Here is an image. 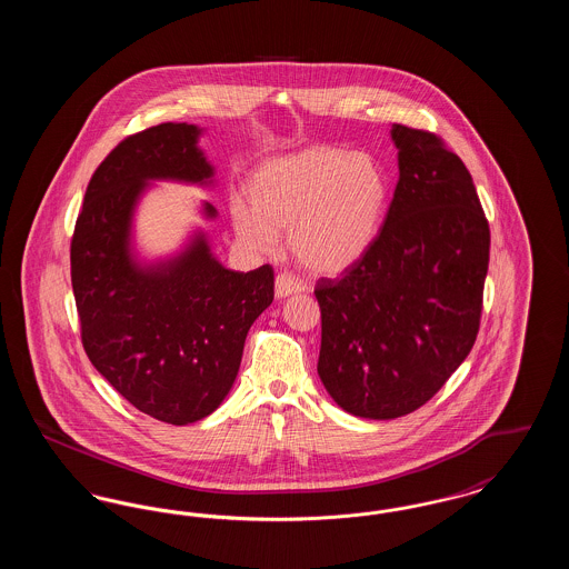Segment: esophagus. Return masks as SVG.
<instances>
[{
    "label": "esophagus",
    "instance_id": "34e87169",
    "mask_svg": "<svg viewBox=\"0 0 569 569\" xmlns=\"http://www.w3.org/2000/svg\"><path fill=\"white\" fill-rule=\"evenodd\" d=\"M302 290H305V286L298 281L295 274H290V272H279L277 274V279H274V297L286 298L290 297V295H298Z\"/></svg>",
    "mask_w": 569,
    "mask_h": 569
}]
</instances>
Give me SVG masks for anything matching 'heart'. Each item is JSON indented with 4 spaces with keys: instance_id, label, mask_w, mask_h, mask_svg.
Wrapping results in <instances>:
<instances>
[{
    "instance_id": "1",
    "label": "heart",
    "mask_w": 569,
    "mask_h": 569,
    "mask_svg": "<svg viewBox=\"0 0 569 569\" xmlns=\"http://www.w3.org/2000/svg\"><path fill=\"white\" fill-rule=\"evenodd\" d=\"M247 196L249 207H232L241 243L269 253L288 232L290 251L305 269L337 274L358 264L378 241L390 179L371 153L316 144L258 166Z\"/></svg>"
}]
</instances>
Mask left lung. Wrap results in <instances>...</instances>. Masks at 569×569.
I'll return each instance as SVG.
<instances>
[{"label": "left lung", "instance_id": "left-lung-1", "mask_svg": "<svg viewBox=\"0 0 569 569\" xmlns=\"http://www.w3.org/2000/svg\"><path fill=\"white\" fill-rule=\"evenodd\" d=\"M399 183L378 241L320 279L318 376L348 413L390 420L431 401L471 352L490 228L473 179L441 136L392 126Z\"/></svg>", "mask_w": 569, "mask_h": 569}]
</instances>
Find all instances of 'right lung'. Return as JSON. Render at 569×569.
I'll use <instances>...</instances> for the list:
<instances>
[{"label":"right lung","mask_w":569,"mask_h":569,"mask_svg":"<svg viewBox=\"0 0 569 569\" xmlns=\"http://www.w3.org/2000/svg\"><path fill=\"white\" fill-rule=\"evenodd\" d=\"M198 134L196 126L160 123L123 138L96 168L70 243L82 348L91 365L136 409L179 427L226 399L244 337L274 297L271 264L230 271L202 237L160 267L140 269L130 256L132 211L149 179H211ZM204 211L216 216L213 204Z\"/></svg>","instance_id":"right-lung-1"}]
</instances>
